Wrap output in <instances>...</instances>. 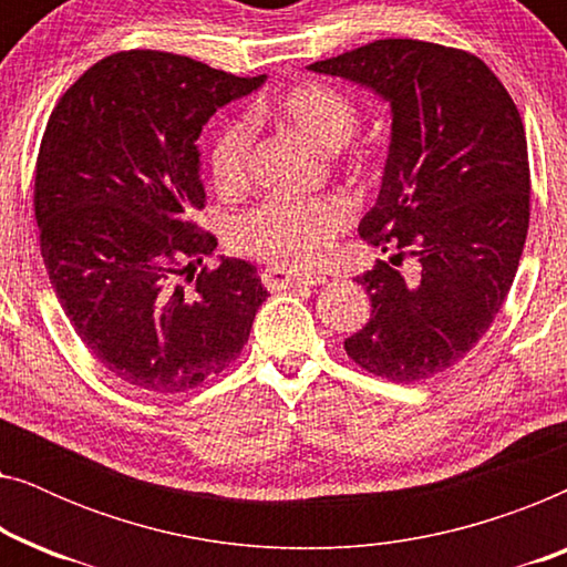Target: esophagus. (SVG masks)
Returning a JSON list of instances; mask_svg holds the SVG:
<instances>
[{
	"mask_svg": "<svg viewBox=\"0 0 567 567\" xmlns=\"http://www.w3.org/2000/svg\"><path fill=\"white\" fill-rule=\"evenodd\" d=\"M262 284L268 291H284V289H297V286H317L324 281V276H291L281 268H266L260 274Z\"/></svg>",
	"mask_w": 567,
	"mask_h": 567,
	"instance_id": "1",
	"label": "esophagus"
}]
</instances>
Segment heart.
Here are the masks:
<instances>
[{"label":"heart","mask_w":567,"mask_h":567,"mask_svg":"<svg viewBox=\"0 0 567 567\" xmlns=\"http://www.w3.org/2000/svg\"><path fill=\"white\" fill-rule=\"evenodd\" d=\"M276 113L301 136L324 150L343 146L359 126L353 100L324 82H299L284 92ZM260 115V113H255ZM255 123L247 115L224 121L208 144V173L221 196L235 198L250 183V157ZM351 224V208L343 198L322 196L309 200H268L255 206L235 224L231 243L247 258L274 268L305 270L320 268Z\"/></svg>","instance_id":"b5f03b06"}]
</instances>
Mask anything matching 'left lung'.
<instances>
[{"label": "left lung", "instance_id": "1", "mask_svg": "<svg viewBox=\"0 0 567 567\" xmlns=\"http://www.w3.org/2000/svg\"><path fill=\"white\" fill-rule=\"evenodd\" d=\"M309 69L392 105L382 190L359 235L398 255L355 276L371 317L343 348L369 374L423 382L480 343L514 284L532 198L522 115L491 66L452 45L384 38ZM408 257L413 275L399 268Z\"/></svg>", "mask_w": 567, "mask_h": 567}]
</instances>
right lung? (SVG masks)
<instances>
[{
	"label": "right lung",
	"mask_w": 567,
	"mask_h": 567,
	"mask_svg": "<svg viewBox=\"0 0 567 567\" xmlns=\"http://www.w3.org/2000/svg\"><path fill=\"white\" fill-rule=\"evenodd\" d=\"M262 80L181 53L118 51L45 123L33 188L45 270L82 343L138 390L177 394L219 377L268 299L252 262L204 266L216 237L196 224L200 128Z\"/></svg>",
	"instance_id": "obj_1"
}]
</instances>
